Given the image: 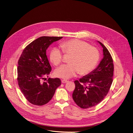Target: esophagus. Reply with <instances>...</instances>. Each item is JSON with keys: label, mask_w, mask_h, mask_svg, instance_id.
I'll list each match as a JSON object with an SVG mask.
<instances>
[{"label": "esophagus", "mask_w": 133, "mask_h": 133, "mask_svg": "<svg viewBox=\"0 0 133 133\" xmlns=\"http://www.w3.org/2000/svg\"><path fill=\"white\" fill-rule=\"evenodd\" d=\"M68 82V81H67V80H66V79H63V80L62 81V83H67Z\"/></svg>", "instance_id": "1"}]
</instances>
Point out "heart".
Wrapping results in <instances>:
<instances>
[{"label": "heart", "instance_id": "heart-1", "mask_svg": "<svg viewBox=\"0 0 133 133\" xmlns=\"http://www.w3.org/2000/svg\"><path fill=\"white\" fill-rule=\"evenodd\" d=\"M66 55H71L69 65L57 69L55 75L61 78L69 79L78 72L82 75L87 74L95 68L99 59V52L95 47L78 39H70L59 44ZM50 60L55 66L61 65L63 61V53L58 47H54L50 52Z\"/></svg>", "mask_w": 133, "mask_h": 133}]
</instances>
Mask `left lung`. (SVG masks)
Masks as SVG:
<instances>
[{"label": "left lung", "instance_id": "1", "mask_svg": "<svg viewBox=\"0 0 133 133\" xmlns=\"http://www.w3.org/2000/svg\"><path fill=\"white\" fill-rule=\"evenodd\" d=\"M103 48L104 57L98 67L79 81H75L72 98L79 107L91 108L100 103L108 94L112 82L114 64L107 48L98 42Z\"/></svg>", "mask_w": 133, "mask_h": 133}]
</instances>
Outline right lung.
I'll return each instance as SVG.
<instances>
[{
	"instance_id": "1",
	"label": "right lung",
	"mask_w": 133,
	"mask_h": 133,
	"mask_svg": "<svg viewBox=\"0 0 133 133\" xmlns=\"http://www.w3.org/2000/svg\"><path fill=\"white\" fill-rule=\"evenodd\" d=\"M63 37L42 36L32 42L24 49L18 62L17 81L24 96L31 104L42 106L52 98L61 85L60 79L48 78L51 71L46 50L53 42Z\"/></svg>"
}]
</instances>
